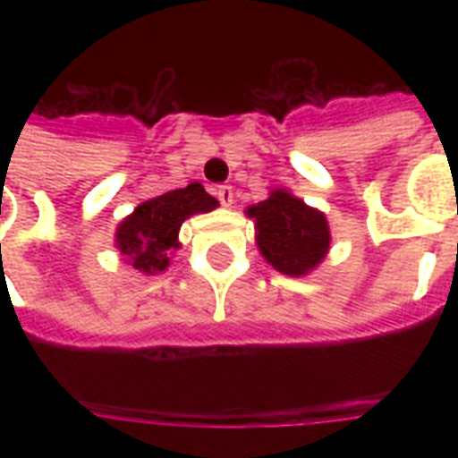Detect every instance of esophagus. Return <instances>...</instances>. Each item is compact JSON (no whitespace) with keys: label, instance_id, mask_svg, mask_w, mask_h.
I'll return each mask as SVG.
<instances>
[{"label":"esophagus","instance_id":"34e87169","mask_svg":"<svg viewBox=\"0 0 458 458\" xmlns=\"http://www.w3.org/2000/svg\"><path fill=\"white\" fill-rule=\"evenodd\" d=\"M216 197H218V201H221L223 207H233V201H235V192H233V187L230 185L216 187Z\"/></svg>","mask_w":458,"mask_h":458}]
</instances>
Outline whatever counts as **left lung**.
Here are the masks:
<instances>
[{"label": "left lung", "instance_id": "8db88e82", "mask_svg": "<svg viewBox=\"0 0 458 458\" xmlns=\"http://www.w3.org/2000/svg\"><path fill=\"white\" fill-rule=\"evenodd\" d=\"M261 257L283 276H309L330 251V225L323 211L309 207L285 187L247 207Z\"/></svg>", "mask_w": 458, "mask_h": 458}]
</instances>
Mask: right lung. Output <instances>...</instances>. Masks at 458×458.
<instances>
[{
	"instance_id": "add662e5",
	"label": "right lung",
	"mask_w": 458,
	"mask_h": 458,
	"mask_svg": "<svg viewBox=\"0 0 458 458\" xmlns=\"http://www.w3.org/2000/svg\"><path fill=\"white\" fill-rule=\"evenodd\" d=\"M216 207V197L199 182H190L138 204L131 216L118 223L114 244L135 271L157 276L171 266L173 251L180 250V225L190 216L208 214Z\"/></svg>"
}]
</instances>
